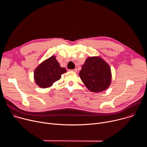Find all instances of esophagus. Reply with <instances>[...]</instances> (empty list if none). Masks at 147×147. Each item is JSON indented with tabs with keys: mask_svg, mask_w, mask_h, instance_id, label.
Listing matches in <instances>:
<instances>
[{
	"mask_svg": "<svg viewBox=\"0 0 147 147\" xmlns=\"http://www.w3.org/2000/svg\"><path fill=\"white\" fill-rule=\"evenodd\" d=\"M71 71L75 72V73H77V69H73V70H71Z\"/></svg>",
	"mask_w": 147,
	"mask_h": 147,
	"instance_id": "34e87169",
	"label": "esophagus"
}]
</instances>
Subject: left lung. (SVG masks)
<instances>
[{
  "label": "left lung",
  "mask_w": 147,
  "mask_h": 147,
  "mask_svg": "<svg viewBox=\"0 0 147 147\" xmlns=\"http://www.w3.org/2000/svg\"><path fill=\"white\" fill-rule=\"evenodd\" d=\"M79 76L88 90L93 92L107 90L112 81L110 66L100 56L87 57L82 66Z\"/></svg>",
  "instance_id": "8db88e82"
}]
</instances>
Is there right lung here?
I'll list each match as a JSON object with an SVG mask.
<instances>
[{"instance_id": "add662e5", "label": "right lung", "mask_w": 147, "mask_h": 147, "mask_svg": "<svg viewBox=\"0 0 147 147\" xmlns=\"http://www.w3.org/2000/svg\"><path fill=\"white\" fill-rule=\"evenodd\" d=\"M66 71V68L60 67L56 56H52L36 67L34 78L38 86L41 88H47L52 86L54 82L61 78V74Z\"/></svg>"}]
</instances>
